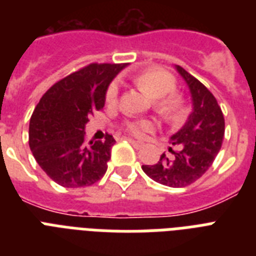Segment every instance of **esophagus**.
Returning <instances> with one entry per match:
<instances>
[{
  "label": "esophagus",
  "mask_w": 256,
  "mask_h": 256,
  "mask_svg": "<svg viewBox=\"0 0 256 256\" xmlns=\"http://www.w3.org/2000/svg\"><path fill=\"white\" fill-rule=\"evenodd\" d=\"M128 140L132 144V146H134V148H142V144H140V142H138V140Z\"/></svg>",
  "instance_id": "esophagus-1"
}]
</instances>
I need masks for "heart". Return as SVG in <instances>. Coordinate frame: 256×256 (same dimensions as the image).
I'll list each match as a JSON object with an SVG mask.
<instances>
[{
	"instance_id": "obj_1",
	"label": "heart",
	"mask_w": 256,
	"mask_h": 256,
	"mask_svg": "<svg viewBox=\"0 0 256 256\" xmlns=\"http://www.w3.org/2000/svg\"><path fill=\"white\" fill-rule=\"evenodd\" d=\"M136 84L144 92L156 98V112L166 118H176L182 110V100L178 96L171 94L175 90V78L164 70H148L136 77ZM120 85L118 82H112L108 86L106 92V100L108 104H114L118 98ZM128 132L136 136H144V132L152 130V124L148 120H136L126 124Z\"/></svg>"
}]
</instances>
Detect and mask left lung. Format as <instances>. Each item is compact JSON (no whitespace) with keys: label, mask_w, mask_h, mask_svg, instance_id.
<instances>
[{"label":"left lung","mask_w":256,"mask_h":256,"mask_svg":"<svg viewBox=\"0 0 256 256\" xmlns=\"http://www.w3.org/2000/svg\"><path fill=\"white\" fill-rule=\"evenodd\" d=\"M175 69L188 86L192 110L186 124L170 136L168 158L162 154L156 164L142 170L152 180L168 187H184L198 180L214 162L222 148L224 118L215 96L202 82L180 66Z\"/></svg>","instance_id":"1"}]
</instances>
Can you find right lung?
<instances>
[{"label":"right lung","instance_id":"right-lung-1","mask_svg":"<svg viewBox=\"0 0 256 256\" xmlns=\"http://www.w3.org/2000/svg\"><path fill=\"white\" fill-rule=\"evenodd\" d=\"M128 64H90L54 84L29 124V146L41 168L64 187L98 182L108 170L112 136L85 142L88 116L102 110L108 85Z\"/></svg>","mask_w":256,"mask_h":256}]
</instances>
